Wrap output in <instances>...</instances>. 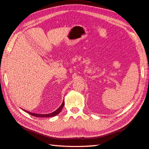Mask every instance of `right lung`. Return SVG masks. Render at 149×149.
Segmentation results:
<instances>
[{"label":"right lung","instance_id":"1","mask_svg":"<svg viewBox=\"0 0 149 149\" xmlns=\"http://www.w3.org/2000/svg\"><path fill=\"white\" fill-rule=\"evenodd\" d=\"M64 104H65V102H63V103L61 104V105L58 108V109L55 110L54 112H52V113H46V114H39V113H32V112H30L29 111H27V110H24V111L26 112L27 113H28L29 114H30L31 116H35V117H39V118H49V117H54V116H56L57 114H59V113H60V112L61 111V110L63 109V107H64ZM23 110V109H22Z\"/></svg>","mask_w":149,"mask_h":149}]
</instances>
